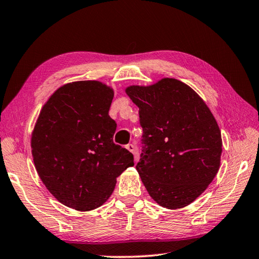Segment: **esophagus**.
<instances>
[{
  "label": "esophagus",
  "mask_w": 259,
  "mask_h": 259,
  "mask_svg": "<svg viewBox=\"0 0 259 259\" xmlns=\"http://www.w3.org/2000/svg\"><path fill=\"white\" fill-rule=\"evenodd\" d=\"M126 149H127L131 153H133L134 154V161L137 162V160H139V155H137V151H136V147L134 144H127L126 145Z\"/></svg>",
  "instance_id": "obj_1"
}]
</instances>
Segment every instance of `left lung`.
<instances>
[{
  "mask_svg": "<svg viewBox=\"0 0 259 259\" xmlns=\"http://www.w3.org/2000/svg\"><path fill=\"white\" fill-rule=\"evenodd\" d=\"M125 92L140 108L143 149L136 170L142 182L163 208L186 207L219 170L223 141L217 120L202 98L178 79Z\"/></svg>",
  "mask_w": 259,
  "mask_h": 259,
  "instance_id": "obj_1",
  "label": "left lung"
}]
</instances>
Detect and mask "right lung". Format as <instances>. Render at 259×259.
<instances>
[{"instance_id": "obj_1", "label": "right lung", "mask_w": 259, "mask_h": 259, "mask_svg": "<svg viewBox=\"0 0 259 259\" xmlns=\"http://www.w3.org/2000/svg\"><path fill=\"white\" fill-rule=\"evenodd\" d=\"M114 91L97 80L58 88L42 107L31 136L41 181L58 201L79 211L100 207L116 178L134 165L130 151L115 144L108 110Z\"/></svg>"}]
</instances>
